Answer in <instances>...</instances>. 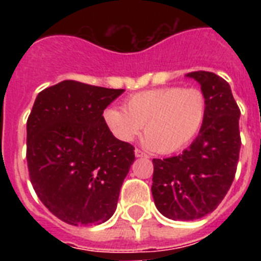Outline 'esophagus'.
<instances>
[{"label":"esophagus","instance_id":"1","mask_svg":"<svg viewBox=\"0 0 261 261\" xmlns=\"http://www.w3.org/2000/svg\"><path fill=\"white\" fill-rule=\"evenodd\" d=\"M135 157H145V159H147L149 155H147V153L141 150V149H135Z\"/></svg>","mask_w":261,"mask_h":261}]
</instances>
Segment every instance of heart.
<instances>
[{
  "mask_svg": "<svg viewBox=\"0 0 261 261\" xmlns=\"http://www.w3.org/2000/svg\"><path fill=\"white\" fill-rule=\"evenodd\" d=\"M207 97L198 88L165 87L131 94L124 110L108 108L104 120L116 138L130 142L143 126L145 143L161 154L181 150L202 130Z\"/></svg>",
  "mask_w": 261,
  "mask_h": 261,
  "instance_id": "b5f03b06",
  "label": "heart"
}]
</instances>
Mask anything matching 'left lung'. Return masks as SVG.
<instances>
[{
    "mask_svg": "<svg viewBox=\"0 0 261 261\" xmlns=\"http://www.w3.org/2000/svg\"><path fill=\"white\" fill-rule=\"evenodd\" d=\"M207 97V116L181 154L153 159L155 207L173 221H194L217 208L234 180L239 163L240 108L229 84L211 71L188 73Z\"/></svg>",
    "mask_w": 261,
    "mask_h": 261,
    "instance_id": "obj_1",
    "label": "left lung"
}]
</instances>
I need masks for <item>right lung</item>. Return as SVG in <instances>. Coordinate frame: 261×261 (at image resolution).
<instances>
[{"instance_id": "obj_1", "label": "right lung", "mask_w": 261, "mask_h": 261, "mask_svg": "<svg viewBox=\"0 0 261 261\" xmlns=\"http://www.w3.org/2000/svg\"><path fill=\"white\" fill-rule=\"evenodd\" d=\"M123 89L66 80L38 94L27 120V164L38 198L69 225H98L118 206L134 146L102 112Z\"/></svg>"}]
</instances>
